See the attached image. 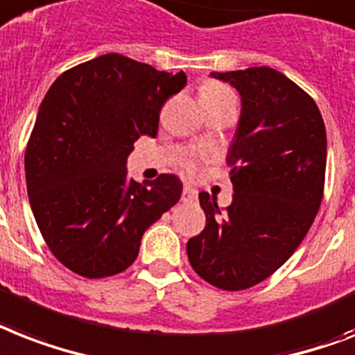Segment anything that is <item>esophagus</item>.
<instances>
[{
    "label": "esophagus",
    "mask_w": 355,
    "mask_h": 355,
    "mask_svg": "<svg viewBox=\"0 0 355 355\" xmlns=\"http://www.w3.org/2000/svg\"><path fill=\"white\" fill-rule=\"evenodd\" d=\"M182 200L184 202H195L197 200V189L186 186L182 189Z\"/></svg>",
    "instance_id": "obj_1"
}]
</instances>
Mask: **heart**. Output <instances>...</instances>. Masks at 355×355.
Segmentation results:
<instances>
[{"mask_svg": "<svg viewBox=\"0 0 355 355\" xmlns=\"http://www.w3.org/2000/svg\"><path fill=\"white\" fill-rule=\"evenodd\" d=\"M200 98H202V103L206 109H211L224 102L237 100V96H235V93H233L232 89L217 82L204 83L202 87H200ZM184 168H186V171L189 173V175H193V173L197 171V164L193 162V160H187V162L184 164Z\"/></svg>", "mask_w": 355, "mask_h": 355, "instance_id": "1", "label": "heart"}]
</instances>
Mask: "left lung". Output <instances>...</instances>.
I'll return each instance as SVG.
<instances>
[{"label":"left lung","instance_id":"left-lung-1","mask_svg":"<svg viewBox=\"0 0 355 355\" xmlns=\"http://www.w3.org/2000/svg\"><path fill=\"white\" fill-rule=\"evenodd\" d=\"M241 94L227 164L233 202L200 193L206 227L187 241L193 270L213 286L252 288L292 257L324 191L327 131L313 98L270 67L211 73Z\"/></svg>","mask_w":355,"mask_h":355}]
</instances>
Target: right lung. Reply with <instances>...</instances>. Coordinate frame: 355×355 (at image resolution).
I'll return each mask as SVG.
<instances>
[{
	"mask_svg": "<svg viewBox=\"0 0 355 355\" xmlns=\"http://www.w3.org/2000/svg\"><path fill=\"white\" fill-rule=\"evenodd\" d=\"M184 85L182 71L111 53L69 69L47 91L25 177L43 241L71 272L102 279L128 270L144 232L178 202L175 175L138 184L125 162L142 135L157 137L162 105Z\"/></svg>",
	"mask_w": 355,
	"mask_h": 355,
	"instance_id": "obj_1",
	"label": "right lung"
}]
</instances>
